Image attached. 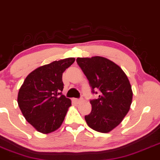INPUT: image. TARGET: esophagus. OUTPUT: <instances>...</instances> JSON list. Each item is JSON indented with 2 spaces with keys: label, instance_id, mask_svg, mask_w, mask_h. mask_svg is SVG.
<instances>
[{
  "label": "esophagus",
  "instance_id": "obj_1",
  "mask_svg": "<svg viewBox=\"0 0 160 160\" xmlns=\"http://www.w3.org/2000/svg\"><path fill=\"white\" fill-rule=\"evenodd\" d=\"M73 101H74V102H76L77 104L78 103H80V102H82V99H78V98H74L73 99Z\"/></svg>",
  "mask_w": 160,
  "mask_h": 160
}]
</instances>
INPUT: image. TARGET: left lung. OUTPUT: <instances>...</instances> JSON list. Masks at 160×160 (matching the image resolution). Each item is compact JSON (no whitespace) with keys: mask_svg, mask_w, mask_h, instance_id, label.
<instances>
[{"mask_svg":"<svg viewBox=\"0 0 160 160\" xmlns=\"http://www.w3.org/2000/svg\"><path fill=\"white\" fill-rule=\"evenodd\" d=\"M77 62L86 75L93 92L98 89V98L91 100L92 111L85 116L86 123L95 131L108 133L119 126L129 111L132 90L122 68L102 56L78 58Z\"/></svg>","mask_w":160,"mask_h":160,"instance_id":"1","label":"left lung"}]
</instances>
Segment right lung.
<instances>
[{
  "mask_svg": "<svg viewBox=\"0 0 160 160\" xmlns=\"http://www.w3.org/2000/svg\"><path fill=\"white\" fill-rule=\"evenodd\" d=\"M75 61L67 58L38 68L24 80L17 102L28 122L43 134L55 132L62 126L71 101L62 94V74Z\"/></svg>",
  "mask_w": 160,
  "mask_h": 160,
  "instance_id": "obj_1",
  "label": "right lung"
}]
</instances>
